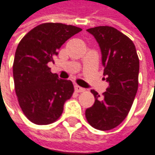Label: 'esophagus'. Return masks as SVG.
<instances>
[{"label":"esophagus","instance_id":"esophagus-1","mask_svg":"<svg viewBox=\"0 0 155 155\" xmlns=\"http://www.w3.org/2000/svg\"><path fill=\"white\" fill-rule=\"evenodd\" d=\"M74 89H75V91H76L77 93H83V92L85 91L84 88H83V87H81V86H79V85H75V86H74Z\"/></svg>","mask_w":155,"mask_h":155}]
</instances>
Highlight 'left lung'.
Instances as JSON below:
<instances>
[{"label":"left lung","mask_w":155,"mask_h":155,"mask_svg":"<svg viewBox=\"0 0 155 155\" xmlns=\"http://www.w3.org/2000/svg\"><path fill=\"white\" fill-rule=\"evenodd\" d=\"M87 31L101 48L104 79L109 86L103 97L91 90L95 102L86 109L85 117L94 128L108 131L123 123L131 110L138 90L139 58L133 41L117 29L98 26Z\"/></svg>","instance_id":"1"}]
</instances>
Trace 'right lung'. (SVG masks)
<instances>
[{
    "instance_id": "obj_1",
    "label": "right lung",
    "mask_w": 155,
    "mask_h": 155,
    "mask_svg": "<svg viewBox=\"0 0 155 155\" xmlns=\"http://www.w3.org/2000/svg\"><path fill=\"white\" fill-rule=\"evenodd\" d=\"M82 29L58 22L41 23L19 42L13 61L14 88L19 105L33 124L56 122L64 103L74 92L70 80H61L48 66L61 46Z\"/></svg>"
}]
</instances>
